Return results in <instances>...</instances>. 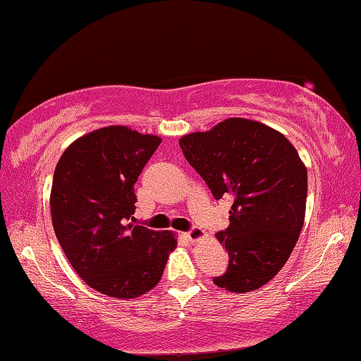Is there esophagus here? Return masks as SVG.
<instances>
[{
    "mask_svg": "<svg viewBox=\"0 0 361 361\" xmlns=\"http://www.w3.org/2000/svg\"><path fill=\"white\" fill-rule=\"evenodd\" d=\"M186 236L188 238H190L191 241H199V240H204L207 236V233L204 232L202 228H199V227H192L190 232H186Z\"/></svg>",
    "mask_w": 361,
    "mask_h": 361,
    "instance_id": "1",
    "label": "esophagus"
}]
</instances>
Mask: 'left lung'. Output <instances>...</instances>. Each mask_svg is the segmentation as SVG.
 <instances>
[{
	"instance_id": "obj_1",
	"label": "left lung",
	"mask_w": 361,
	"mask_h": 361,
	"mask_svg": "<svg viewBox=\"0 0 361 361\" xmlns=\"http://www.w3.org/2000/svg\"><path fill=\"white\" fill-rule=\"evenodd\" d=\"M180 147L215 199H233L230 225L215 233L228 251V269L214 283L233 293L261 288L288 261L303 228L308 173L297 149L248 118L186 134Z\"/></svg>"
}]
</instances>
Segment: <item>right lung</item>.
<instances>
[{"label": "right lung", "mask_w": 361, "mask_h": 361, "mask_svg": "<svg viewBox=\"0 0 361 361\" xmlns=\"http://www.w3.org/2000/svg\"><path fill=\"white\" fill-rule=\"evenodd\" d=\"M162 139L105 126L69 144L50 192L53 230L69 264L97 292L137 298L162 279L173 232L136 225L134 185Z\"/></svg>", "instance_id": "1"}]
</instances>
